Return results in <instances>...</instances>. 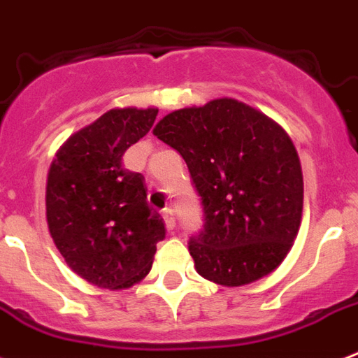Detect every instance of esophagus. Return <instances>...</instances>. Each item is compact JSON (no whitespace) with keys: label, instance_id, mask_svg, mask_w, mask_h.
<instances>
[{"label":"esophagus","instance_id":"1","mask_svg":"<svg viewBox=\"0 0 358 358\" xmlns=\"http://www.w3.org/2000/svg\"><path fill=\"white\" fill-rule=\"evenodd\" d=\"M163 221H165V227H167V230H174V227H176V217H174V212L171 210V208H167V210H163Z\"/></svg>","mask_w":358,"mask_h":358}]
</instances>
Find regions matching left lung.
I'll list each match as a JSON object with an SVG mask.
<instances>
[{
	"label": "left lung",
	"mask_w": 358,
	"mask_h": 358,
	"mask_svg": "<svg viewBox=\"0 0 358 358\" xmlns=\"http://www.w3.org/2000/svg\"><path fill=\"white\" fill-rule=\"evenodd\" d=\"M154 135L180 152L201 196L204 229L191 236L199 275L245 286L275 271L303 215V173L275 120L234 98L163 117Z\"/></svg>",
	"instance_id": "left-lung-1"
}]
</instances>
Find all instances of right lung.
<instances>
[{
	"label": "right lung",
	"mask_w": 358,
	"mask_h": 358,
	"mask_svg": "<svg viewBox=\"0 0 358 358\" xmlns=\"http://www.w3.org/2000/svg\"><path fill=\"white\" fill-rule=\"evenodd\" d=\"M156 108L109 109L70 135L46 182L53 243L74 273L98 288L122 289L148 275L165 238L146 202L145 176L122 167L124 152L150 131Z\"/></svg>",
	"instance_id": "obj_1"
}]
</instances>
